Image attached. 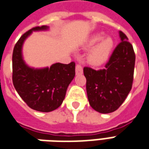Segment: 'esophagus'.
Wrapping results in <instances>:
<instances>
[{
    "label": "esophagus",
    "instance_id": "obj_1",
    "mask_svg": "<svg viewBox=\"0 0 149 149\" xmlns=\"http://www.w3.org/2000/svg\"><path fill=\"white\" fill-rule=\"evenodd\" d=\"M83 73V68L81 65H77L76 66V74L81 75Z\"/></svg>",
    "mask_w": 149,
    "mask_h": 149
}]
</instances>
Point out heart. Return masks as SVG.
Wrapping results in <instances>:
<instances>
[{
	"mask_svg": "<svg viewBox=\"0 0 149 149\" xmlns=\"http://www.w3.org/2000/svg\"><path fill=\"white\" fill-rule=\"evenodd\" d=\"M104 38L103 33H96L88 40L85 49H91L87 56V61L93 66H100L109 59L113 49V40L111 37Z\"/></svg>",
	"mask_w": 149,
	"mask_h": 149,
	"instance_id": "heart-1",
	"label": "heart"
}]
</instances>
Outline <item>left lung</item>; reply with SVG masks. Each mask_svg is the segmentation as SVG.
<instances>
[{"label":"left lung","mask_w":149,"mask_h":149,"mask_svg":"<svg viewBox=\"0 0 149 149\" xmlns=\"http://www.w3.org/2000/svg\"><path fill=\"white\" fill-rule=\"evenodd\" d=\"M119 34L120 42L105 68L100 70L84 68L89 104L100 113H110L117 109L132 86L136 56L127 36L121 31Z\"/></svg>","instance_id":"obj_1"}]
</instances>
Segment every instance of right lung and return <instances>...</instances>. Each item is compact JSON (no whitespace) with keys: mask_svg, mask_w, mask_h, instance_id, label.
I'll return each mask as SVG.
<instances>
[{"mask_svg":"<svg viewBox=\"0 0 149 149\" xmlns=\"http://www.w3.org/2000/svg\"><path fill=\"white\" fill-rule=\"evenodd\" d=\"M46 25L33 28L15 45L13 52V83L15 89L31 109L43 112L56 109L65 99L68 86L75 77V63H56L50 68H33L23 60L22 46L33 31L47 30Z\"/></svg>","mask_w":149,"mask_h":149,"instance_id":"add662e5","label":"right lung"}]
</instances>
